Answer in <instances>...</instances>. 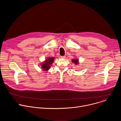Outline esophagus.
Segmentation results:
<instances>
[{
  "label": "esophagus",
  "instance_id": "obj_1",
  "mask_svg": "<svg viewBox=\"0 0 121 121\" xmlns=\"http://www.w3.org/2000/svg\"><path fill=\"white\" fill-rule=\"evenodd\" d=\"M61 58H62V59H65V56H61Z\"/></svg>",
  "mask_w": 121,
  "mask_h": 121
}]
</instances>
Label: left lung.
<instances>
[{"mask_svg": "<svg viewBox=\"0 0 121 121\" xmlns=\"http://www.w3.org/2000/svg\"><path fill=\"white\" fill-rule=\"evenodd\" d=\"M72 61V62H73V63L75 64L76 65H77L78 64H79V60L78 59H73Z\"/></svg>", "mask_w": 121, "mask_h": 121, "instance_id": "8db88e82", "label": "left lung"}]
</instances>
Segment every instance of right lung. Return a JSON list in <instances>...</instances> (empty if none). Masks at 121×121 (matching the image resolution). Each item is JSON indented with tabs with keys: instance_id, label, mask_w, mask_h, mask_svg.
Instances as JSON below:
<instances>
[{
	"instance_id": "add662e5",
	"label": "right lung",
	"mask_w": 121,
	"mask_h": 121,
	"mask_svg": "<svg viewBox=\"0 0 121 121\" xmlns=\"http://www.w3.org/2000/svg\"><path fill=\"white\" fill-rule=\"evenodd\" d=\"M54 57H48L46 59L45 61L41 64V68L43 71L48 70L51 67V65L53 63Z\"/></svg>"
}]
</instances>
